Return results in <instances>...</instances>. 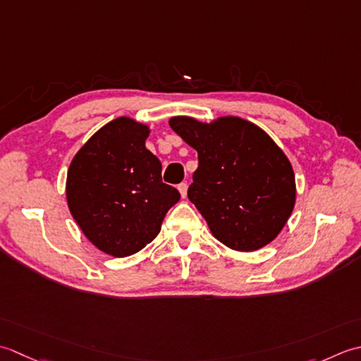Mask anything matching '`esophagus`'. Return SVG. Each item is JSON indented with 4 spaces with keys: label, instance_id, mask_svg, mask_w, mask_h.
<instances>
[{
    "label": "esophagus",
    "instance_id": "34e87169",
    "mask_svg": "<svg viewBox=\"0 0 361 361\" xmlns=\"http://www.w3.org/2000/svg\"><path fill=\"white\" fill-rule=\"evenodd\" d=\"M178 188H179V191H180V196H182V197H185V196H187V190H188L187 182H182V183H179Z\"/></svg>",
    "mask_w": 361,
    "mask_h": 361
}]
</instances>
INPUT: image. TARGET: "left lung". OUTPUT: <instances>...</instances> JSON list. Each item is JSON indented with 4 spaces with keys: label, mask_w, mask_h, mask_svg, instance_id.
I'll return each mask as SVG.
<instances>
[{
    "label": "left lung",
    "mask_w": 361,
    "mask_h": 361,
    "mask_svg": "<svg viewBox=\"0 0 361 361\" xmlns=\"http://www.w3.org/2000/svg\"><path fill=\"white\" fill-rule=\"evenodd\" d=\"M170 126L197 151L188 200L212 233L235 251H257L282 231L294 207L290 160L259 126L238 116L210 124L174 116Z\"/></svg>",
    "instance_id": "obj_1"
}]
</instances>
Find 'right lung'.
Instances as JSON below:
<instances>
[{
  "label": "right lung",
  "mask_w": 361,
  "mask_h": 361,
  "mask_svg": "<svg viewBox=\"0 0 361 361\" xmlns=\"http://www.w3.org/2000/svg\"><path fill=\"white\" fill-rule=\"evenodd\" d=\"M148 126L121 116L102 126L68 168L67 200L85 237L102 252L128 257L160 232L180 200L161 182V164L146 149Z\"/></svg>",
  "instance_id": "obj_1"
}]
</instances>
